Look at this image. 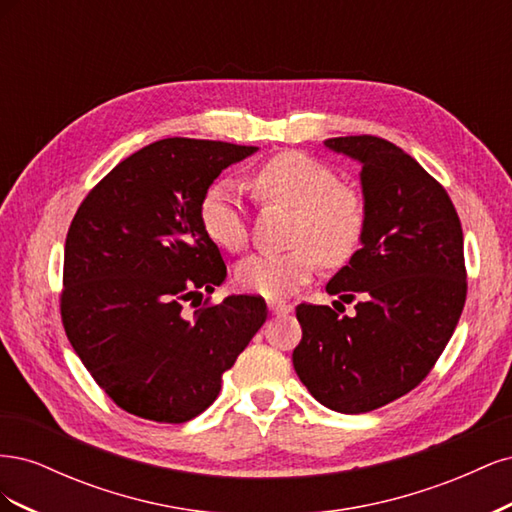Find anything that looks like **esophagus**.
<instances>
[{
    "label": "esophagus",
    "instance_id": "esophagus-1",
    "mask_svg": "<svg viewBox=\"0 0 512 512\" xmlns=\"http://www.w3.org/2000/svg\"><path fill=\"white\" fill-rule=\"evenodd\" d=\"M267 305H269V312L273 314V316H284V314H290L292 312V305H288V303H284V301H267Z\"/></svg>",
    "mask_w": 512,
    "mask_h": 512
}]
</instances>
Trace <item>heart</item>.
<instances>
[{
  "mask_svg": "<svg viewBox=\"0 0 512 512\" xmlns=\"http://www.w3.org/2000/svg\"><path fill=\"white\" fill-rule=\"evenodd\" d=\"M252 190L262 203L294 209L290 243L297 247L245 258L235 271L241 290L267 299L288 297L312 280L318 258L324 265H342L361 245L367 220L363 196L307 153L282 151L262 162L252 175ZM198 220L207 239L222 250L245 247V209L235 185H211L200 198Z\"/></svg>",
  "mask_w": 512,
  "mask_h": 512,
  "instance_id": "obj_1",
  "label": "heart"
}]
</instances>
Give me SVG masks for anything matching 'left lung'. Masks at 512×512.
<instances>
[{"label": "left lung", "instance_id": "1", "mask_svg": "<svg viewBox=\"0 0 512 512\" xmlns=\"http://www.w3.org/2000/svg\"><path fill=\"white\" fill-rule=\"evenodd\" d=\"M324 145L361 164V250L327 284L359 301L352 318L297 305L292 365L322 406L363 414L421 384L451 339L468 292L463 232L446 190L404 149L369 134Z\"/></svg>", "mask_w": 512, "mask_h": 512}]
</instances>
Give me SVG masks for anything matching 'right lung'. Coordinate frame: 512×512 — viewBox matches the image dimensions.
<instances>
[{
  "mask_svg": "<svg viewBox=\"0 0 512 512\" xmlns=\"http://www.w3.org/2000/svg\"><path fill=\"white\" fill-rule=\"evenodd\" d=\"M256 147L164 138L119 162L76 211L66 237L61 322L115 404L156 423L205 412L224 371L267 320V303L203 294L226 280L198 207L224 168Z\"/></svg>",
  "mask_w": 512,
  "mask_h": 512,
  "instance_id": "obj_1",
  "label": "right lung"
}]
</instances>
